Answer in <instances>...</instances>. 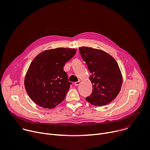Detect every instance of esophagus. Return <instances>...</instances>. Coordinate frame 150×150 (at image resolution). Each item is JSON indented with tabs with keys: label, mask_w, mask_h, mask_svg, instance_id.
Returning <instances> with one entry per match:
<instances>
[{
	"label": "esophagus",
	"mask_w": 150,
	"mask_h": 150,
	"mask_svg": "<svg viewBox=\"0 0 150 150\" xmlns=\"http://www.w3.org/2000/svg\"><path fill=\"white\" fill-rule=\"evenodd\" d=\"M80 83H81V81L80 80H79V81H78L75 82V85H76V86H78V85H79Z\"/></svg>",
	"instance_id": "34e87169"
}]
</instances>
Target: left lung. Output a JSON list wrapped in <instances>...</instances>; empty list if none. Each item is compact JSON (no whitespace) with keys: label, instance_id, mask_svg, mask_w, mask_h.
Instances as JSON below:
<instances>
[{"label":"left lung","instance_id":"8db88e82","mask_svg":"<svg viewBox=\"0 0 150 150\" xmlns=\"http://www.w3.org/2000/svg\"><path fill=\"white\" fill-rule=\"evenodd\" d=\"M82 58L87 65L91 75V94L86 100L96 106H102L113 101L119 93L122 76L117 63L110 55L88 47L79 48Z\"/></svg>","mask_w":150,"mask_h":150}]
</instances>
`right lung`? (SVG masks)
Listing matches in <instances>:
<instances>
[{
    "mask_svg": "<svg viewBox=\"0 0 150 150\" xmlns=\"http://www.w3.org/2000/svg\"><path fill=\"white\" fill-rule=\"evenodd\" d=\"M76 49L57 48L45 50L31 63L25 78L27 94L37 105L52 109L65 98L71 82L63 71Z\"/></svg>",
    "mask_w": 150,
    "mask_h": 150,
    "instance_id": "obj_1",
    "label": "right lung"
}]
</instances>
